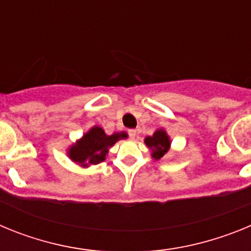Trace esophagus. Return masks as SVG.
<instances>
[{
    "mask_svg": "<svg viewBox=\"0 0 251 251\" xmlns=\"http://www.w3.org/2000/svg\"><path fill=\"white\" fill-rule=\"evenodd\" d=\"M128 133H129V137L132 139H134L137 137V130L136 129H129V130H128Z\"/></svg>",
    "mask_w": 251,
    "mask_h": 251,
    "instance_id": "1",
    "label": "esophagus"
}]
</instances>
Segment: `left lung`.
Returning a JSON list of instances; mask_svg holds the SVG:
<instances>
[{"instance_id":"1","label":"left lung","mask_w":251,"mask_h":251,"mask_svg":"<svg viewBox=\"0 0 251 251\" xmlns=\"http://www.w3.org/2000/svg\"><path fill=\"white\" fill-rule=\"evenodd\" d=\"M145 143L152 151V157L154 159H161L168 152L171 146L170 137L165 129H157L153 136L146 137Z\"/></svg>"}]
</instances>
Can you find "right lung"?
I'll return each instance as SVG.
<instances>
[{
  "label": "right lung",
  "mask_w": 251,
  "mask_h": 251,
  "mask_svg": "<svg viewBox=\"0 0 251 251\" xmlns=\"http://www.w3.org/2000/svg\"><path fill=\"white\" fill-rule=\"evenodd\" d=\"M126 132L113 133L112 136L105 134L103 128L95 126L86 132L79 141L69 148L68 156L73 162L88 167L90 165H98L105 161V156L109 148L119 139L127 138Z\"/></svg>",
  "instance_id": "obj_1"
}]
</instances>
